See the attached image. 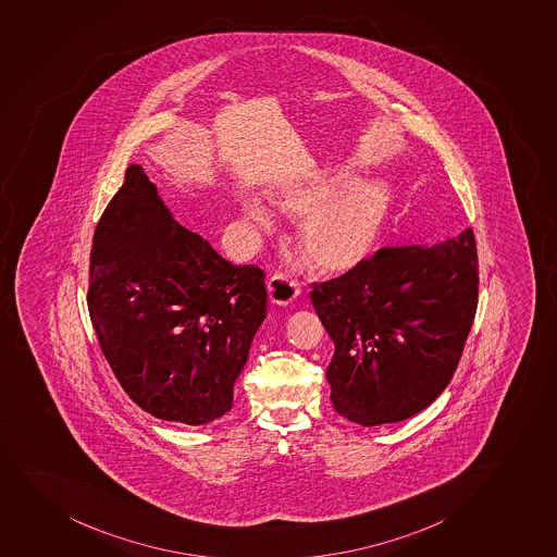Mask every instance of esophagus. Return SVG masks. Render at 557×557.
Returning a JSON list of instances; mask_svg holds the SVG:
<instances>
[{
    "mask_svg": "<svg viewBox=\"0 0 557 557\" xmlns=\"http://www.w3.org/2000/svg\"><path fill=\"white\" fill-rule=\"evenodd\" d=\"M268 292H270V299L275 305L287 306L299 299L300 287L297 281H293L292 276L275 273L268 282Z\"/></svg>",
    "mask_w": 557,
    "mask_h": 557,
    "instance_id": "esophagus-1",
    "label": "esophagus"
}]
</instances>
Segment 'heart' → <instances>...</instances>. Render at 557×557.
<instances>
[{"mask_svg":"<svg viewBox=\"0 0 557 557\" xmlns=\"http://www.w3.org/2000/svg\"><path fill=\"white\" fill-rule=\"evenodd\" d=\"M348 177H322L308 185H286L270 194L278 211L302 216L297 228V244L322 273L356 270L372 255L380 240L388 212V196L380 185H359L345 193L335 188ZM242 214L258 231H270L271 218L257 203L247 201Z\"/></svg>","mask_w":557,"mask_h":557,"instance_id":"obj_1","label":"heart"}]
</instances>
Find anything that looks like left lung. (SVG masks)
<instances>
[{"label":"left lung","mask_w":557,"mask_h":557,"mask_svg":"<svg viewBox=\"0 0 557 557\" xmlns=\"http://www.w3.org/2000/svg\"><path fill=\"white\" fill-rule=\"evenodd\" d=\"M335 351L337 414L374 428L418 414L449 385L479 305L473 231L436 246L383 247L356 270L311 284Z\"/></svg>","instance_id":"obj_1"}]
</instances>
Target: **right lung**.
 Listing matches in <instances>:
<instances>
[{"label": "right lung", "mask_w": 557, "mask_h": 557, "mask_svg": "<svg viewBox=\"0 0 557 557\" xmlns=\"http://www.w3.org/2000/svg\"><path fill=\"white\" fill-rule=\"evenodd\" d=\"M264 278L180 225L128 166L95 228L88 286L100 350L124 393L166 422L222 418L265 319Z\"/></svg>", "instance_id": "add662e5"}]
</instances>
